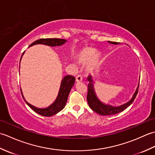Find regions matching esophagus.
<instances>
[{"label":"esophagus","instance_id":"esophagus-1","mask_svg":"<svg viewBox=\"0 0 155 155\" xmlns=\"http://www.w3.org/2000/svg\"><path fill=\"white\" fill-rule=\"evenodd\" d=\"M83 80V78H82V76L80 74H78L77 77H76V81L77 82H81Z\"/></svg>","mask_w":155,"mask_h":155}]
</instances>
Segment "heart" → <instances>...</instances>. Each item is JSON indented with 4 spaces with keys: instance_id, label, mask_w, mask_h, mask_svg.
I'll use <instances>...</instances> for the list:
<instances>
[{
    "instance_id": "heart-1",
    "label": "heart",
    "mask_w": 155,
    "mask_h": 155,
    "mask_svg": "<svg viewBox=\"0 0 155 155\" xmlns=\"http://www.w3.org/2000/svg\"><path fill=\"white\" fill-rule=\"evenodd\" d=\"M75 57L78 63L87 64V70L88 72H93L98 67L100 54L95 49L86 47L78 51Z\"/></svg>"
}]
</instances>
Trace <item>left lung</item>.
<instances>
[{"label": "left lung", "instance_id": "1", "mask_svg": "<svg viewBox=\"0 0 155 155\" xmlns=\"http://www.w3.org/2000/svg\"><path fill=\"white\" fill-rule=\"evenodd\" d=\"M109 42V43L113 45L119 44L118 42ZM87 80L89 82V83L88 84V93L87 97L88 104L89 105V107L92 110L101 115H107V116H109V115H113L123 111L124 109H126L128 107H129L130 105L133 103V102L135 99V98L137 97L138 91H139V84H138V87L137 88L135 93H134L132 98H131L129 101L127 102V103L120 105V106L113 107L109 104H105L102 103V102H101L99 99H98L94 91L93 77L89 75L87 78Z\"/></svg>", "mask_w": 155, "mask_h": 155}]
</instances>
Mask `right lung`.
I'll list each match as a JSON object with an SVG mask.
<instances>
[{"instance_id":"1","label":"right lung","mask_w":155,"mask_h":155,"mask_svg":"<svg viewBox=\"0 0 155 155\" xmlns=\"http://www.w3.org/2000/svg\"><path fill=\"white\" fill-rule=\"evenodd\" d=\"M67 42V40L65 39H61V38H41L38 40L35 41L34 42L29 46V47H32L35 45L41 44V45H45L48 46H51V47H56V46H61ZM25 52L22 53V55L24 54ZM21 57V58H22ZM75 82V78L72 75H67L62 78L60 90H59L58 96L57 97V99L52 103L51 105H50L48 107L45 108H37L33 105L27 102L25 99V97L23 96L22 90L21 88L22 96L24 98L26 103L28 105L32 110H33L36 113L42 115L44 117H51L52 115L56 114L58 113V112L62 110L65 107L66 103H67L68 97L69 93L71 90V88L73 86Z\"/></svg>"}]
</instances>
